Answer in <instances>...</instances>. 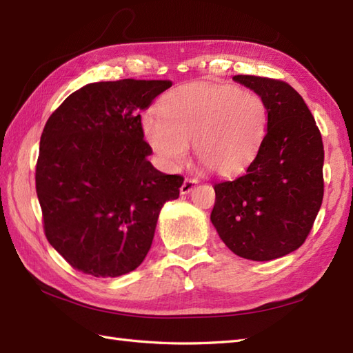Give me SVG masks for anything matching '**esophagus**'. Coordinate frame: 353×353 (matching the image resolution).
Instances as JSON below:
<instances>
[{"mask_svg":"<svg viewBox=\"0 0 353 353\" xmlns=\"http://www.w3.org/2000/svg\"><path fill=\"white\" fill-rule=\"evenodd\" d=\"M196 183H197V179L186 177L185 182H183L182 186H181V192H182V194H188L190 191H192V188H194V186H196Z\"/></svg>","mask_w":353,"mask_h":353,"instance_id":"34e87169","label":"esophagus"}]
</instances>
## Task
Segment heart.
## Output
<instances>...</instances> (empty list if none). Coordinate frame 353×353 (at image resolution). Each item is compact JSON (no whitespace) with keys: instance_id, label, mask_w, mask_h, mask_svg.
Listing matches in <instances>:
<instances>
[{"instance_id":"heart-1","label":"heart","mask_w":353,"mask_h":353,"mask_svg":"<svg viewBox=\"0 0 353 353\" xmlns=\"http://www.w3.org/2000/svg\"><path fill=\"white\" fill-rule=\"evenodd\" d=\"M156 115L144 118V134L165 162L181 163L194 144L197 162L214 174L249 163L265 138L268 110L258 94L234 86L194 83L172 89Z\"/></svg>"}]
</instances>
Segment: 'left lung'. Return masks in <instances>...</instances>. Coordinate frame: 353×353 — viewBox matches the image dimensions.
<instances>
[{
  "label": "left lung",
  "mask_w": 353,
  "mask_h": 353,
  "mask_svg": "<svg viewBox=\"0 0 353 353\" xmlns=\"http://www.w3.org/2000/svg\"><path fill=\"white\" fill-rule=\"evenodd\" d=\"M268 110L265 138L243 176L214 183L211 221L223 243L252 261L297 250L323 201L325 150L311 110L282 80L235 76Z\"/></svg>",
  "instance_id": "obj_1"
}]
</instances>
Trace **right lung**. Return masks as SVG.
Returning <instances> with one entry per match:
<instances>
[{"instance_id": "add662e5", "label": "right lung", "mask_w": 353, "mask_h": 353, "mask_svg": "<svg viewBox=\"0 0 353 353\" xmlns=\"http://www.w3.org/2000/svg\"><path fill=\"white\" fill-rule=\"evenodd\" d=\"M168 80L89 83L59 106L41 137L36 192L48 243L85 274L117 277L141 265L165 201L183 177L147 156L141 110Z\"/></svg>"}]
</instances>
